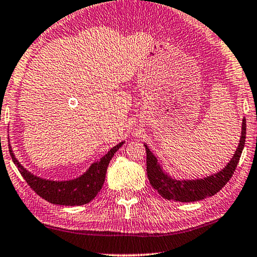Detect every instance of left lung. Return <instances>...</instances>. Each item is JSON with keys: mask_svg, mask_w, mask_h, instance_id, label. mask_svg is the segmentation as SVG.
Here are the masks:
<instances>
[{"mask_svg": "<svg viewBox=\"0 0 257 257\" xmlns=\"http://www.w3.org/2000/svg\"><path fill=\"white\" fill-rule=\"evenodd\" d=\"M244 141H246V118H243L242 121V132H241L239 147L226 167L219 173L210 175L208 178L201 180H185V181L174 180L164 173L162 168L157 164L156 157L144 144L145 150H147V173L150 185L164 198L177 202H195L204 200L205 197L213 196L232 178L239 164L241 153H242L244 147Z\"/></svg>", "mask_w": 257, "mask_h": 257, "instance_id": "8db88e82", "label": "left lung"}]
</instances>
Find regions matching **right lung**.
I'll return each mask as SVG.
<instances>
[{"instance_id": "right-lung-1", "label": "right lung", "mask_w": 257, "mask_h": 257, "mask_svg": "<svg viewBox=\"0 0 257 257\" xmlns=\"http://www.w3.org/2000/svg\"><path fill=\"white\" fill-rule=\"evenodd\" d=\"M123 142L115 145L113 149L106 153L102 158L97 163H93L91 167L79 177L71 181H49L38 178L31 174L23 167L15 158L11 147L9 145V151L15 165L18 167L19 173L23 175L28 185L32 190L53 204L60 205H83L97 196V194L102 188L105 182L106 171L108 167L110 159L113 158L114 153L120 149Z\"/></svg>"}]
</instances>
